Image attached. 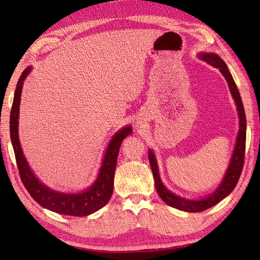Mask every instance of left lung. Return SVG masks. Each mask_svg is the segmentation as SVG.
Segmentation results:
<instances>
[{"mask_svg":"<svg viewBox=\"0 0 260 260\" xmlns=\"http://www.w3.org/2000/svg\"><path fill=\"white\" fill-rule=\"evenodd\" d=\"M199 56H200V58L204 60L206 62H208L209 64L218 68L220 70V73L224 76V78L229 85L231 95H233L235 99L237 109H238L240 127H239L238 136H237V142H236L233 157H231L229 168L227 170V172H225V175L221 182V184L219 185L218 189L215 190L211 196H208L207 198L201 199V200H185V199L180 198L178 196L173 194L172 192H170L167 187L163 185L161 179H159L155 156H154L152 151L148 152V159H150L151 169L153 172L154 181H155V187L158 196L161 197L162 200L167 204H169V206L186 212L204 211V210L213 207L214 204L219 203L222 199H224L228 194H230L231 191L235 189V186L237 185V183H238L239 178L241 175L242 168H244V162H245V150H246V114H245L244 105H242L239 90L236 86V82L233 78V76H231V74L229 73L227 64L224 63V61L221 58L218 57L217 54L214 53H201L199 54Z\"/></svg>","mask_w":260,"mask_h":260,"instance_id":"left-lung-1","label":"left lung"}]
</instances>
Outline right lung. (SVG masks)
I'll return each instance as SVG.
<instances>
[{
	"label": "right lung",
	"instance_id": "right-lung-1",
	"mask_svg": "<svg viewBox=\"0 0 260 260\" xmlns=\"http://www.w3.org/2000/svg\"><path fill=\"white\" fill-rule=\"evenodd\" d=\"M30 71V67L26 68L22 73L18 84H16L12 110H11L10 116V135L22 183H23L27 192L30 193V196L40 206L48 210H51L53 212L75 215V217H85V215L96 212L97 210L102 209L109 201L110 197L113 194L114 175L119 147L125 137L132 133V127H124L118 133H116L113 140L110 141L106 154H105L101 171H99L98 178L89 189L81 193H73V194L71 193L70 194L60 193L49 189L46 185H43L32 173L29 165L26 163L25 157L23 156V153H22L18 136L19 106L22 86H23V80L29 75Z\"/></svg>",
	"mask_w": 260,
	"mask_h": 260
}]
</instances>
